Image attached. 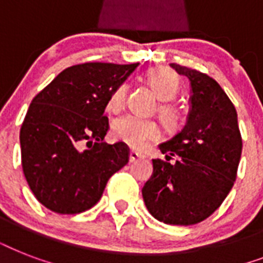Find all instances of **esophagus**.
Returning a JSON list of instances; mask_svg holds the SVG:
<instances>
[{"mask_svg": "<svg viewBox=\"0 0 263 263\" xmlns=\"http://www.w3.org/2000/svg\"><path fill=\"white\" fill-rule=\"evenodd\" d=\"M142 158H143V156L139 154V153H136V152L129 153V162H138V161L142 160Z\"/></svg>", "mask_w": 263, "mask_h": 263, "instance_id": "1", "label": "esophagus"}]
</instances>
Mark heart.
Returning a JSON list of instances; mask_svg holds the SVG:
<instances>
[{
  "label": "heart",
  "instance_id": "obj_1",
  "mask_svg": "<svg viewBox=\"0 0 263 263\" xmlns=\"http://www.w3.org/2000/svg\"><path fill=\"white\" fill-rule=\"evenodd\" d=\"M146 82L150 86L161 103L158 106L161 120L169 129H176L183 121V115L179 106L172 102L180 90V78L175 71L169 68H154L146 73ZM127 84L123 83L113 90L107 109L111 111L121 110L127 99ZM160 125L150 119H140L136 116H123L116 119L111 124L113 139L136 150H142L150 142L160 138Z\"/></svg>",
  "mask_w": 263,
  "mask_h": 263
}]
</instances>
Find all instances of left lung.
<instances>
[{
  "label": "left lung",
  "instance_id": "obj_1",
  "mask_svg": "<svg viewBox=\"0 0 263 263\" xmlns=\"http://www.w3.org/2000/svg\"><path fill=\"white\" fill-rule=\"evenodd\" d=\"M171 67L190 80L191 106L183 129L160 144L166 161L153 160L142 195L161 222L194 225L212 216L232 190L243 142L236 109L220 84L191 68Z\"/></svg>",
  "mask_w": 263,
  "mask_h": 263
}]
</instances>
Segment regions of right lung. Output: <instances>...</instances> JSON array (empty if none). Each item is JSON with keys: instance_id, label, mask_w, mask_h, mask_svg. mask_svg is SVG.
Segmentation results:
<instances>
[{"instance_id": "right-lung-1", "label": "right lung", "mask_w": 263, "mask_h": 263, "mask_svg": "<svg viewBox=\"0 0 263 263\" xmlns=\"http://www.w3.org/2000/svg\"><path fill=\"white\" fill-rule=\"evenodd\" d=\"M138 64L86 63L64 69L32 99L20 129L22 166L35 198L59 214L94 206L107 180L129 161L125 143L107 144L103 111Z\"/></svg>"}]
</instances>
